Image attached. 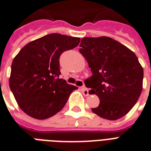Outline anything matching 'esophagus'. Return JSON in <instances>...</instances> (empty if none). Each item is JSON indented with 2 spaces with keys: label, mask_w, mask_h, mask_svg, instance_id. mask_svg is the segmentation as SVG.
Returning <instances> with one entry per match:
<instances>
[{
  "label": "esophagus",
  "mask_w": 151,
  "mask_h": 151,
  "mask_svg": "<svg viewBox=\"0 0 151 151\" xmlns=\"http://www.w3.org/2000/svg\"><path fill=\"white\" fill-rule=\"evenodd\" d=\"M82 93H83V94L85 96H88L89 94H88V90L85 87H82Z\"/></svg>",
  "instance_id": "1"
}]
</instances>
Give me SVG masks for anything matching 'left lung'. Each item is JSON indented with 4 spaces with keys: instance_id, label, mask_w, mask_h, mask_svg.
<instances>
[{
    "instance_id": "left-lung-1",
    "label": "left lung",
    "mask_w": 151,
    "mask_h": 151,
    "mask_svg": "<svg viewBox=\"0 0 151 151\" xmlns=\"http://www.w3.org/2000/svg\"><path fill=\"white\" fill-rule=\"evenodd\" d=\"M79 52L91 68L88 88L100 99L93 113L109 120L126 115L143 88V68L134 52L109 37H85Z\"/></svg>"
}]
</instances>
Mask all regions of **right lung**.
<instances>
[{"instance_id": "right-lung-1", "label": "right lung", "mask_w": 151, "mask_h": 151, "mask_svg": "<svg viewBox=\"0 0 151 151\" xmlns=\"http://www.w3.org/2000/svg\"><path fill=\"white\" fill-rule=\"evenodd\" d=\"M79 42L80 38L52 33L31 41L19 50L12 63L9 84L24 113L45 119L63 108L78 88L59 78L60 57Z\"/></svg>"}]
</instances>
